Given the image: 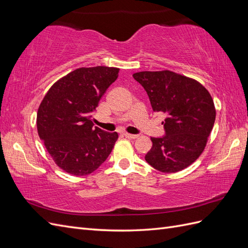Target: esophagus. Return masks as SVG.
<instances>
[{
  "label": "esophagus",
  "mask_w": 248,
  "mask_h": 248,
  "mask_svg": "<svg viewBox=\"0 0 248 248\" xmlns=\"http://www.w3.org/2000/svg\"><path fill=\"white\" fill-rule=\"evenodd\" d=\"M124 136L127 138V139H130V140H134V139H138L139 136L138 134H130V133H124Z\"/></svg>",
  "instance_id": "obj_1"
}]
</instances>
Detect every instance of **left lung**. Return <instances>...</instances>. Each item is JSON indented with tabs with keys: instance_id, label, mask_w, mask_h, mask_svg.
Wrapping results in <instances>:
<instances>
[{
	"instance_id": "obj_1",
	"label": "left lung",
	"mask_w": 248,
	"mask_h": 248,
	"mask_svg": "<svg viewBox=\"0 0 248 248\" xmlns=\"http://www.w3.org/2000/svg\"><path fill=\"white\" fill-rule=\"evenodd\" d=\"M133 78L147 92L155 112H162L164 136L151 138L145 159L155 170L176 172L204 151L216 111L211 95L199 81L170 70L141 71Z\"/></svg>"
}]
</instances>
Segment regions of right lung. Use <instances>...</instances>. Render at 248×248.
<instances>
[{
  "label": "right lung",
  "instance_id": "right-lung-1",
  "mask_svg": "<svg viewBox=\"0 0 248 248\" xmlns=\"http://www.w3.org/2000/svg\"><path fill=\"white\" fill-rule=\"evenodd\" d=\"M119 68H78L51 86L37 112L39 138L57 166L74 176L89 175L107 160L117 132L94 127L93 112Z\"/></svg>",
  "mask_w": 248,
  "mask_h": 248
}]
</instances>
